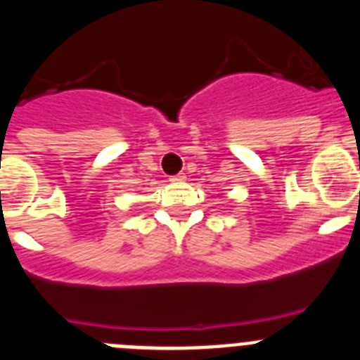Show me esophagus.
<instances>
[{
	"mask_svg": "<svg viewBox=\"0 0 360 360\" xmlns=\"http://www.w3.org/2000/svg\"><path fill=\"white\" fill-rule=\"evenodd\" d=\"M186 173H178V174H174V176H171L169 180L171 182H184V180H186Z\"/></svg>",
	"mask_w": 360,
	"mask_h": 360,
	"instance_id": "esophagus-1",
	"label": "esophagus"
}]
</instances>
